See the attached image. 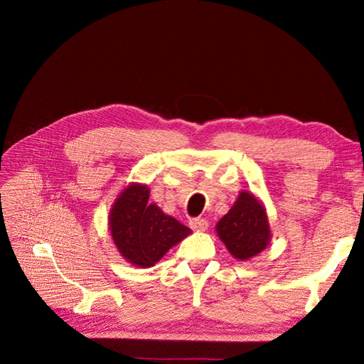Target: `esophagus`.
Here are the masks:
<instances>
[{
  "mask_svg": "<svg viewBox=\"0 0 364 364\" xmlns=\"http://www.w3.org/2000/svg\"><path fill=\"white\" fill-rule=\"evenodd\" d=\"M190 228L194 230H205L208 228V220L205 218H191Z\"/></svg>",
  "mask_w": 364,
  "mask_h": 364,
  "instance_id": "obj_1",
  "label": "esophagus"
}]
</instances>
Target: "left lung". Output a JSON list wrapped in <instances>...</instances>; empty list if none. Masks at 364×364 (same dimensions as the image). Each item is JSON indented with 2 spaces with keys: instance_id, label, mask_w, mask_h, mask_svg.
Segmentation results:
<instances>
[{
  "instance_id": "8db88e82",
  "label": "left lung",
  "mask_w": 364,
  "mask_h": 364,
  "mask_svg": "<svg viewBox=\"0 0 364 364\" xmlns=\"http://www.w3.org/2000/svg\"><path fill=\"white\" fill-rule=\"evenodd\" d=\"M217 234L237 259H249L270 240L267 215L252 193L243 191L230 211L217 223Z\"/></svg>"
}]
</instances>
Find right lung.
Returning <instances> with one entry per match:
<instances>
[{
  "instance_id": "right-lung-1",
  "label": "right lung",
  "mask_w": 364,
  "mask_h": 364,
  "mask_svg": "<svg viewBox=\"0 0 364 364\" xmlns=\"http://www.w3.org/2000/svg\"><path fill=\"white\" fill-rule=\"evenodd\" d=\"M114 243L129 262L155 266L165 253L191 230L149 203V186L132 183L118 196L109 217Z\"/></svg>"
}]
</instances>
